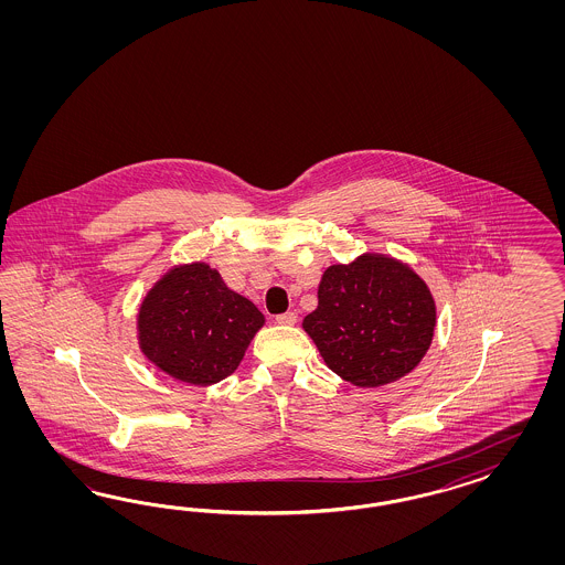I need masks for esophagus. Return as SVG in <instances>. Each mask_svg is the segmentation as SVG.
<instances>
[{
	"mask_svg": "<svg viewBox=\"0 0 565 565\" xmlns=\"http://www.w3.org/2000/svg\"><path fill=\"white\" fill-rule=\"evenodd\" d=\"M275 321H277L279 326H296L298 315H296V312H284V315H277Z\"/></svg>",
	"mask_w": 565,
	"mask_h": 565,
	"instance_id": "1",
	"label": "esophagus"
}]
</instances>
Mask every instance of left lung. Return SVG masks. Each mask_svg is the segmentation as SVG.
Listing matches in <instances>:
<instances>
[{
	"mask_svg": "<svg viewBox=\"0 0 565 565\" xmlns=\"http://www.w3.org/2000/svg\"><path fill=\"white\" fill-rule=\"evenodd\" d=\"M317 294L319 305L302 329L343 381L381 387L425 359L437 308L425 279L406 263L364 253L327 267Z\"/></svg>",
	"mask_w": 565,
	"mask_h": 565,
	"instance_id": "1",
	"label": "left lung"
}]
</instances>
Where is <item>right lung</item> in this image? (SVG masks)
Masks as SVG:
<instances>
[{
  "label": "right lung",
  "mask_w": 565,
  "mask_h": 565,
  "mask_svg": "<svg viewBox=\"0 0 565 565\" xmlns=\"http://www.w3.org/2000/svg\"><path fill=\"white\" fill-rule=\"evenodd\" d=\"M265 317L206 263L175 265L140 302V352L189 385H213L238 369Z\"/></svg>",
  "instance_id": "obj_1"
}]
</instances>
